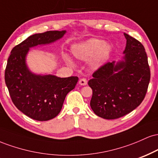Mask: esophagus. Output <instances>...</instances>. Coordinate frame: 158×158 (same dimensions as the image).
<instances>
[{
  "instance_id": "34e87169",
  "label": "esophagus",
  "mask_w": 158,
  "mask_h": 158,
  "mask_svg": "<svg viewBox=\"0 0 158 158\" xmlns=\"http://www.w3.org/2000/svg\"><path fill=\"white\" fill-rule=\"evenodd\" d=\"M79 82L81 85H86L87 83H88V81H87V79L85 78H81Z\"/></svg>"
}]
</instances>
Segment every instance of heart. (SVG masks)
Returning a JSON list of instances; mask_svg holds the SVG:
<instances>
[{"label":"heart","mask_w":158,"mask_h":158,"mask_svg":"<svg viewBox=\"0 0 158 158\" xmlns=\"http://www.w3.org/2000/svg\"><path fill=\"white\" fill-rule=\"evenodd\" d=\"M110 49V45L104 43L102 40L91 39L73 46L72 52L77 59L82 61L88 60L94 56L91 65L94 68H97L109 55ZM67 61L69 64H73V62L69 59H67Z\"/></svg>","instance_id":"obj_1"}]
</instances>
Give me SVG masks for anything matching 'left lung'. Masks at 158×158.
I'll return each mask as SVG.
<instances>
[{
	"label": "left lung",
	"mask_w": 158,
	"mask_h": 158,
	"mask_svg": "<svg viewBox=\"0 0 158 158\" xmlns=\"http://www.w3.org/2000/svg\"><path fill=\"white\" fill-rule=\"evenodd\" d=\"M124 35V61L106 63L88 81L93 90L90 107L103 119H117L135 110L144 99L149 84L151 73L144 47L135 38Z\"/></svg>",
	"instance_id": "8db88e82"
}]
</instances>
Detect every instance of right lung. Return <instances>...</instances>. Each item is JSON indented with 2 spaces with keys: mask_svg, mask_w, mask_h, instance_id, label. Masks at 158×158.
<instances>
[{
  "mask_svg": "<svg viewBox=\"0 0 158 158\" xmlns=\"http://www.w3.org/2000/svg\"><path fill=\"white\" fill-rule=\"evenodd\" d=\"M65 32V30L47 31L30 35L14 47L8 58L5 82L12 102L23 114L35 120L47 121L56 117L79 78L35 75L27 68L26 56L32 47L53 42Z\"/></svg>",
  "mask_w": 158,
  "mask_h": 158,
  "instance_id": "1",
  "label": "right lung"
}]
</instances>
